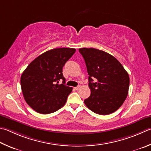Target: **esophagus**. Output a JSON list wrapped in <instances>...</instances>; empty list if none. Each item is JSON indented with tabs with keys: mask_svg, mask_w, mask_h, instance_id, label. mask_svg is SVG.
I'll return each instance as SVG.
<instances>
[{
	"mask_svg": "<svg viewBox=\"0 0 151 151\" xmlns=\"http://www.w3.org/2000/svg\"><path fill=\"white\" fill-rule=\"evenodd\" d=\"M75 89L76 90H78L79 89H80V86H76V87H75Z\"/></svg>",
	"mask_w": 151,
	"mask_h": 151,
	"instance_id": "34e87169",
	"label": "esophagus"
}]
</instances>
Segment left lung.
<instances>
[{
    "instance_id": "obj_1",
    "label": "left lung",
    "mask_w": 151,
    "mask_h": 151,
    "mask_svg": "<svg viewBox=\"0 0 151 151\" xmlns=\"http://www.w3.org/2000/svg\"><path fill=\"white\" fill-rule=\"evenodd\" d=\"M88 74L90 96L84 100L90 110L100 115L116 111L128 94L129 76L114 56L94 48H81ZM94 79L95 81L93 80Z\"/></svg>"
}]
</instances>
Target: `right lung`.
I'll return each instance as SVG.
<instances>
[{
	"instance_id": "obj_1",
	"label": "right lung",
	"mask_w": 151,
	"mask_h": 151,
	"mask_svg": "<svg viewBox=\"0 0 151 151\" xmlns=\"http://www.w3.org/2000/svg\"><path fill=\"white\" fill-rule=\"evenodd\" d=\"M76 49L56 48L49 50L32 61L20 78L26 103L37 113L48 114L61 108L73 88L65 85L63 67ZM60 80L62 84H59Z\"/></svg>"
}]
</instances>
